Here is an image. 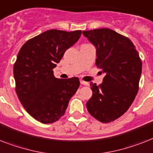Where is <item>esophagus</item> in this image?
<instances>
[{
    "label": "esophagus",
    "mask_w": 153,
    "mask_h": 153,
    "mask_svg": "<svg viewBox=\"0 0 153 153\" xmlns=\"http://www.w3.org/2000/svg\"><path fill=\"white\" fill-rule=\"evenodd\" d=\"M80 83L82 84V85H89V83L87 82H84V81L81 80L80 81Z\"/></svg>",
    "instance_id": "1"
}]
</instances>
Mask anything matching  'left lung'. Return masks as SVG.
Here are the masks:
<instances>
[{"instance_id": "obj_1", "label": "left lung", "mask_w": 153, "mask_h": 153, "mask_svg": "<svg viewBox=\"0 0 153 153\" xmlns=\"http://www.w3.org/2000/svg\"><path fill=\"white\" fill-rule=\"evenodd\" d=\"M96 48V65L105 76L100 85L90 82L93 95L86 103L89 114L110 123L126 112L138 92L142 64L133 42L108 28L83 31Z\"/></svg>"}]
</instances>
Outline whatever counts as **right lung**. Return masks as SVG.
<instances>
[{
	"mask_svg": "<svg viewBox=\"0 0 153 153\" xmlns=\"http://www.w3.org/2000/svg\"><path fill=\"white\" fill-rule=\"evenodd\" d=\"M82 31L49 30L30 39L19 52L13 68L16 92L26 111L42 123L62 117L79 87V79H56L53 69Z\"/></svg>",
	"mask_w": 153,
	"mask_h": 153,
	"instance_id": "obj_1",
	"label": "right lung"
}]
</instances>
